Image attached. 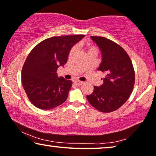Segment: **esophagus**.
Instances as JSON below:
<instances>
[{"label":"esophagus","instance_id":"obj_1","mask_svg":"<svg viewBox=\"0 0 156 156\" xmlns=\"http://www.w3.org/2000/svg\"><path fill=\"white\" fill-rule=\"evenodd\" d=\"M74 83H75V84L77 85H80L83 83V82H82V81H80V80H76Z\"/></svg>","mask_w":156,"mask_h":156}]
</instances>
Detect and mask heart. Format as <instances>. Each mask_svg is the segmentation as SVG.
<instances>
[{"label": "heart", "mask_w": 156, "mask_h": 156, "mask_svg": "<svg viewBox=\"0 0 156 156\" xmlns=\"http://www.w3.org/2000/svg\"><path fill=\"white\" fill-rule=\"evenodd\" d=\"M85 49H86L87 51V52L89 51H97V49H96V47H95V46L92 45L90 43H87L86 44H85ZM74 51H75V48H72V49L70 50V52H69V56H72L74 53Z\"/></svg>", "instance_id": "heart-1"}]
</instances>
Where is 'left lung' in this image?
Returning <instances> with one entry per match:
<instances>
[{
	"label": "left lung",
	"mask_w": 156,
	"mask_h": 156,
	"mask_svg": "<svg viewBox=\"0 0 156 156\" xmlns=\"http://www.w3.org/2000/svg\"><path fill=\"white\" fill-rule=\"evenodd\" d=\"M102 54L98 71L105 73L103 83L94 86L86 98L92 106L102 112H111L121 107L130 97L135 83L132 62L126 51L113 41L102 37H93Z\"/></svg>",
	"instance_id": "obj_1"
}]
</instances>
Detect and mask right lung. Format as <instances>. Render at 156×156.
Returning <instances> with one entry per match:
<instances>
[{
  "instance_id": "add662e5",
  "label": "right lung",
  "mask_w": 156,
  "mask_h": 156,
  "mask_svg": "<svg viewBox=\"0 0 156 156\" xmlns=\"http://www.w3.org/2000/svg\"><path fill=\"white\" fill-rule=\"evenodd\" d=\"M83 37H50L30 51L22 69V83L28 99L37 108L51 109L66 100L72 81L58 78L56 71L66 63L70 50Z\"/></svg>"
}]
</instances>
